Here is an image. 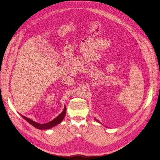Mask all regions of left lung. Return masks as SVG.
<instances>
[{
    "label": "left lung",
    "instance_id": "left-lung-1",
    "mask_svg": "<svg viewBox=\"0 0 160 160\" xmlns=\"http://www.w3.org/2000/svg\"><path fill=\"white\" fill-rule=\"evenodd\" d=\"M96 121H97V122H99V121H98V120H96Z\"/></svg>",
    "mask_w": 160,
    "mask_h": 160
}]
</instances>
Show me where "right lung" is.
<instances>
[{
  "label": "right lung",
  "mask_w": 160,
  "mask_h": 160,
  "mask_svg": "<svg viewBox=\"0 0 160 160\" xmlns=\"http://www.w3.org/2000/svg\"><path fill=\"white\" fill-rule=\"evenodd\" d=\"M66 106H64V108L62 112L60 114V115H59L53 120H52V121H51L48 123H44V124H40V123H38L37 122H35L33 121L32 120H31L28 118H27L26 117H25L23 115H21V114H20V115L22 118H23L26 121H27L30 124H31L32 125H33L35 128H37L38 129H40V130H46V129H49L51 128H52L53 127H55L58 124L60 123L62 121V120L64 119V116L66 115Z\"/></svg>",
  "instance_id": "right-lung-1"
}]
</instances>
